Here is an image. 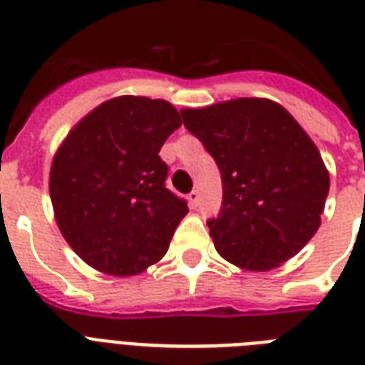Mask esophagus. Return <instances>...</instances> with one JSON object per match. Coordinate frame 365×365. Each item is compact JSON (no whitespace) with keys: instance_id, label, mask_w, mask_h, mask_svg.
<instances>
[{"instance_id":"1","label":"esophagus","mask_w":365,"mask_h":365,"mask_svg":"<svg viewBox=\"0 0 365 365\" xmlns=\"http://www.w3.org/2000/svg\"><path fill=\"white\" fill-rule=\"evenodd\" d=\"M187 200H189V206H191V208H197V206H199V200H200L199 191H191L187 197Z\"/></svg>"}]
</instances>
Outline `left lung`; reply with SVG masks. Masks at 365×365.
<instances>
[{
    "instance_id": "obj_1",
    "label": "left lung",
    "mask_w": 365,
    "mask_h": 365,
    "mask_svg": "<svg viewBox=\"0 0 365 365\" xmlns=\"http://www.w3.org/2000/svg\"><path fill=\"white\" fill-rule=\"evenodd\" d=\"M222 172L223 202L208 222L217 254L246 271L277 269L320 227L329 174L320 151L269 98H235L182 110Z\"/></svg>"
}]
</instances>
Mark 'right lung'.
<instances>
[{"label":"right lung","instance_id":"right-lung-1","mask_svg":"<svg viewBox=\"0 0 365 365\" xmlns=\"http://www.w3.org/2000/svg\"><path fill=\"white\" fill-rule=\"evenodd\" d=\"M180 126L170 102L126 94L96 106L62 140L48 193L60 233L87 265L134 277L163 259L189 212L166 189L159 157Z\"/></svg>","mask_w":365,"mask_h":365}]
</instances>
